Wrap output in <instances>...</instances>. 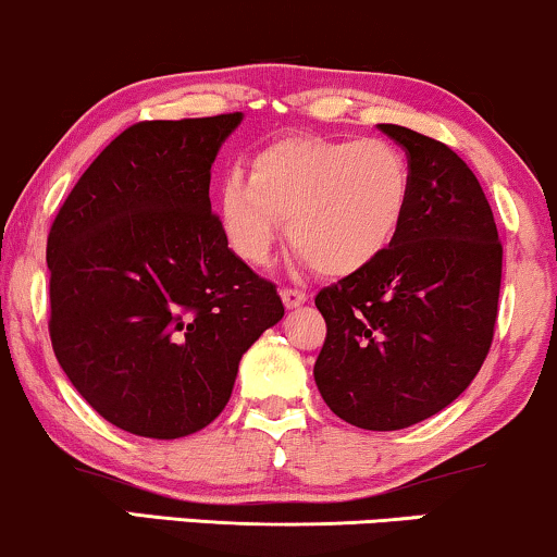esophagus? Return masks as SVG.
Listing matches in <instances>:
<instances>
[{
    "instance_id": "esophagus-1",
    "label": "esophagus",
    "mask_w": 557,
    "mask_h": 557,
    "mask_svg": "<svg viewBox=\"0 0 557 557\" xmlns=\"http://www.w3.org/2000/svg\"><path fill=\"white\" fill-rule=\"evenodd\" d=\"M280 295H283V302H285L287 308L302 306V302L308 300V295L302 293V290H298V287H283V290H280Z\"/></svg>"
}]
</instances>
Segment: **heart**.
<instances>
[{"mask_svg":"<svg viewBox=\"0 0 557 557\" xmlns=\"http://www.w3.org/2000/svg\"><path fill=\"white\" fill-rule=\"evenodd\" d=\"M408 202L411 172L391 140L287 138L257 153L249 182H223L221 221L244 262H270L287 221L293 249L321 274L344 277L396 242Z\"/></svg>","mask_w":557,"mask_h":557,"instance_id":"b5f03b06","label":"heart"}]
</instances>
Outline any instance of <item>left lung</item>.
Masks as SVG:
<instances>
[{"label":"left lung","mask_w":557,"mask_h":557,"mask_svg":"<svg viewBox=\"0 0 557 557\" xmlns=\"http://www.w3.org/2000/svg\"><path fill=\"white\" fill-rule=\"evenodd\" d=\"M404 146L411 202L396 242L315 295L326 339L313 377L336 417L393 432L453 404L494 342L504 246L481 182L449 146L380 125Z\"/></svg>","instance_id":"8db88e82"}]
</instances>
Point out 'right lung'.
<instances>
[{
  "mask_svg": "<svg viewBox=\"0 0 557 557\" xmlns=\"http://www.w3.org/2000/svg\"><path fill=\"white\" fill-rule=\"evenodd\" d=\"M238 123L242 112L131 125L48 234L55 360L131 434L177 440L208 426L244 351L285 313L210 210V166Z\"/></svg>",
  "mask_w": 557,
  "mask_h": 557,
  "instance_id": "add662e5",
  "label": "right lung"
}]
</instances>
